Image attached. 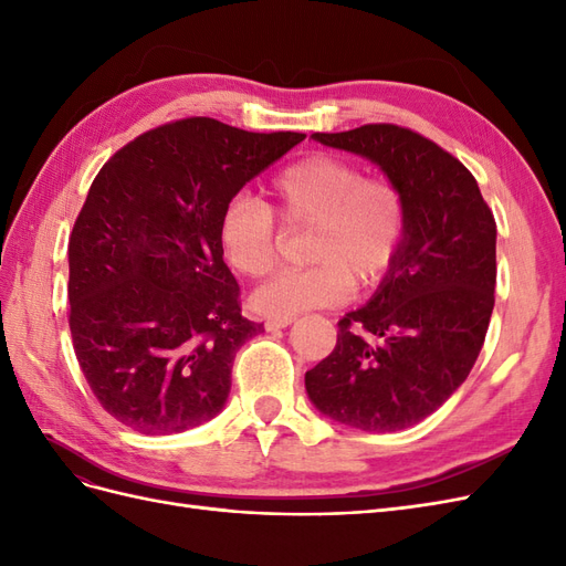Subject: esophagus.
Listing matches in <instances>:
<instances>
[{
    "label": "esophagus",
    "mask_w": 566,
    "mask_h": 566,
    "mask_svg": "<svg viewBox=\"0 0 566 566\" xmlns=\"http://www.w3.org/2000/svg\"><path fill=\"white\" fill-rule=\"evenodd\" d=\"M293 323V318H269L266 323H264V328L269 331V333H273V331H281V328H287V325Z\"/></svg>",
    "instance_id": "esophagus-1"
}]
</instances>
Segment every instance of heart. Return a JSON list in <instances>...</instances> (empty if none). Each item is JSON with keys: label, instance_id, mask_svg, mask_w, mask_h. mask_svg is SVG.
I'll use <instances>...</instances> for the list:
<instances>
[{"label": "heart", "instance_id": "obj_1", "mask_svg": "<svg viewBox=\"0 0 566 566\" xmlns=\"http://www.w3.org/2000/svg\"><path fill=\"white\" fill-rule=\"evenodd\" d=\"M271 205L285 227H312L306 269L283 271L254 290L252 310L269 318H293L306 310L345 304L354 283H378L397 260L406 235V202L397 186L364 177L356 163L314 153L271 184ZM219 241L229 262L250 279L273 271L281 256V229L264 200L238 196L219 219Z\"/></svg>", "mask_w": 566, "mask_h": 566}]
</instances>
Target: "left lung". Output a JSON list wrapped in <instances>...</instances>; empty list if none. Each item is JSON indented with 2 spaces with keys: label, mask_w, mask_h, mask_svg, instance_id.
I'll return each mask as SVG.
<instances>
[{
  "label": "left lung",
  "mask_w": 566,
  "mask_h": 566,
  "mask_svg": "<svg viewBox=\"0 0 566 566\" xmlns=\"http://www.w3.org/2000/svg\"><path fill=\"white\" fill-rule=\"evenodd\" d=\"M378 165L406 202L397 260L366 306L337 323V345L306 370L312 403L364 432L432 416L482 352L495 290V219L470 169L399 125L312 134Z\"/></svg>",
  "instance_id": "obj_1"
}]
</instances>
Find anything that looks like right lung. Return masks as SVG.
<instances>
[{"mask_svg": "<svg viewBox=\"0 0 566 566\" xmlns=\"http://www.w3.org/2000/svg\"><path fill=\"white\" fill-rule=\"evenodd\" d=\"M300 142L186 117L101 167L67 245V323L94 397L129 430L177 434L224 408L235 352L264 328L241 314L219 219Z\"/></svg>", "mask_w": 566, "mask_h": 566, "instance_id": "1", "label": "right lung"}]
</instances>
